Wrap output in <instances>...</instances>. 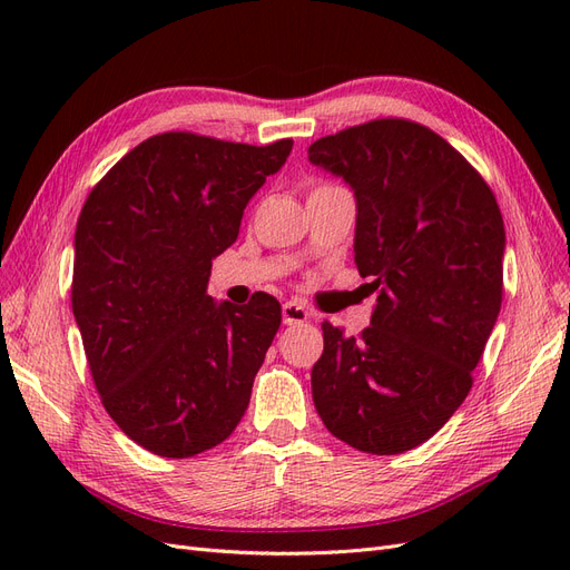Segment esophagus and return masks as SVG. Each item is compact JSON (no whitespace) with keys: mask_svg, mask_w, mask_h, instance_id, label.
<instances>
[{"mask_svg":"<svg viewBox=\"0 0 570 570\" xmlns=\"http://www.w3.org/2000/svg\"><path fill=\"white\" fill-rule=\"evenodd\" d=\"M312 318V314L306 312V306L299 302H287L283 304V323L285 325H299L304 321Z\"/></svg>","mask_w":570,"mask_h":570,"instance_id":"34e87169","label":"esophagus"}]
</instances>
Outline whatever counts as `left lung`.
I'll use <instances>...</instances> for the list:
<instances>
[{
	"mask_svg": "<svg viewBox=\"0 0 570 570\" xmlns=\"http://www.w3.org/2000/svg\"><path fill=\"white\" fill-rule=\"evenodd\" d=\"M308 161L354 189V262L377 289L356 337L323 321L314 404L354 450L402 454L433 438L473 385L502 306V212L450 142L406 118L325 135Z\"/></svg>",
	"mask_w": 570,
	"mask_h": 570,
	"instance_id": "left-lung-1",
	"label": "left lung"
}]
</instances>
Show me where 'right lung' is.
I'll list each match as a JSON object with an SVG mask.
<instances>
[{
  "label": "right lung",
  "instance_id": "add662e5",
  "mask_svg": "<svg viewBox=\"0 0 570 570\" xmlns=\"http://www.w3.org/2000/svg\"><path fill=\"white\" fill-rule=\"evenodd\" d=\"M187 130L147 137L101 178L76 226L71 304L99 400L147 452L187 459L228 440L281 327V304L206 295L247 202L292 151Z\"/></svg>",
  "mask_w": 570,
  "mask_h": 570
}]
</instances>
